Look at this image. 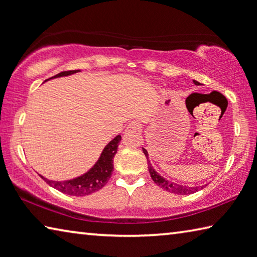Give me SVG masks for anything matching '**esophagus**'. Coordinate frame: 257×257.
Returning <instances> with one entry per match:
<instances>
[{
  "label": "esophagus",
  "instance_id": "1",
  "mask_svg": "<svg viewBox=\"0 0 257 257\" xmlns=\"http://www.w3.org/2000/svg\"><path fill=\"white\" fill-rule=\"evenodd\" d=\"M139 130H141V124H140L138 120H132V122L128 124L126 132H137Z\"/></svg>",
  "mask_w": 257,
  "mask_h": 257
}]
</instances>
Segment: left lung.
<instances>
[{"label": "left lung", "mask_w": 257, "mask_h": 257, "mask_svg": "<svg viewBox=\"0 0 257 257\" xmlns=\"http://www.w3.org/2000/svg\"><path fill=\"white\" fill-rule=\"evenodd\" d=\"M193 84L200 85V83H198V81H196V80H193ZM143 153L148 159L149 154H148L147 150L143 149ZM148 167H149V172H150V176H151V178H152V180L156 182L160 188L164 189L166 191H169L171 193H177V195H190V193L197 192L200 188L202 189V187H186V186L177 185V183H173V182L166 180V179L160 176V174L152 168L151 163L149 162V159H148Z\"/></svg>", "instance_id": "left-lung-1"}]
</instances>
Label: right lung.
Listing matches in <instances>:
<instances>
[{"mask_svg": "<svg viewBox=\"0 0 257 257\" xmlns=\"http://www.w3.org/2000/svg\"><path fill=\"white\" fill-rule=\"evenodd\" d=\"M79 70H67L62 71L60 74H57L56 76L51 77V78H56V77L61 76H68ZM49 78V79H51ZM48 80V79H47ZM122 137L117 135L114 140H112L107 145H106L103 152L100 154V158L97 163L91 168L84 176L78 177L76 179L68 181H51L48 179L41 177L48 185L52 188L57 189L58 191L66 195L76 196V197H83L90 195V193L98 191L99 189L103 188L106 183L108 182L109 178L112 177V173L114 170V157L116 152H117L118 144L120 142Z\"/></svg>", "mask_w": 257, "mask_h": 257, "instance_id": "obj_1", "label": "right lung"}]
</instances>
